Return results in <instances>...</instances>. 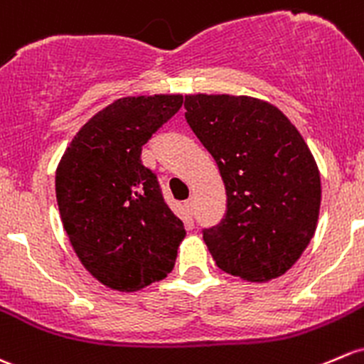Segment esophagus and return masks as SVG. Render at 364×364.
<instances>
[{
  "label": "esophagus",
  "instance_id": "1",
  "mask_svg": "<svg viewBox=\"0 0 364 364\" xmlns=\"http://www.w3.org/2000/svg\"><path fill=\"white\" fill-rule=\"evenodd\" d=\"M185 205H186V209H188L190 213H193V211H195V198H193V197H190L188 200L185 202Z\"/></svg>",
  "mask_w": 364,
  "mask_h": 364
}]
</instances>
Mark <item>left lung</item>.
<instances>
[{
	"label": "left lung",
	"instance_id": "1",
	"mask_svg": "<svg viewBox=\"0 0 364 364\" xmlns=\"http://www.w3.org/2000/svg\"><path fill=\"white\" fill-rule=\"evenodd\" d=\"M186 122L216 160L227 213L204 230L223 272L251 282L286 274L317 227L321 178L307 143L284 113L247 95L185 97Z\"/></svg>",
	"mask_w": 364,
	"mask_h": 364
}]
</instances>
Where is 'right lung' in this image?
Wrapping results in <instances>:
<instances>
[{"label": "right lung", "mask_w": 364, "mask_h": 364, "mask_svg": "<svg viewBox=\"0 0 364 364\" xmlns=\"http://www.w3.org/2000/svg\"><path fill=\"white\" fill-rule=\"evenodd\" d=\"M181 105L179 94L117 99L76 132L57 166L64 230L82 265L112 289L137 291L174 269L186 232L141 151Z\"/></svg>", "instance_id": "right-lung-1"}]
</instances>
